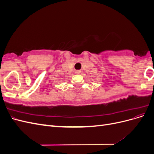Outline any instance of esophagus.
Wrapping results in <instances>:
<instances>
[{"label":"esophagus","instance_id":"34e87169","mask_svg":"<svg viewBox=\"0 0 154 154\" xmlns=\"http://www.w3.org/2000/svg\"><path fill=\"white\" fill-rule=\"evenodd\" d=\"M76 72L77 74H80V71H77Z\"/></svg>","mask_w":154,"mask_h":154}]
</instances>
